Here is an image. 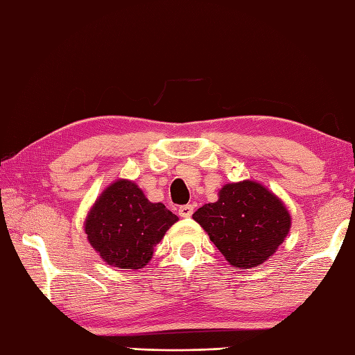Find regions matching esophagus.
Listing matches in <instances>:
<instances>
[{
  "instance_id": "esophagus-1",
  "label": "esophagus",
  "mask_w": 355,
  "mask_h": 355,
  "mask_svg": "<svg viewBox=\"0 0 355 355\" xmlns=\"http://www.w3.org/2000/svg\"><path fill=\"white\" fill-rule=\"evenodd\" d=\"M178 211H179V216H182V218H190V216L193 215V205H190V204H187V205H180Z\"/></svg>"
}]
</instances>
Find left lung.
<instances>
[{"instance_id": "obj_1", "label": "left lung", "mask_w": 355, "mask_h": 355, "mask_svg": "<svg viewBox=\"0 0 355 355\" xmlns=\"http://www.w3.org/2000/svg\"><path fill=\"white\" fill-rule=\"evenodd\" d=\"M193 219L239 269L264 263L291 229V215L283 200L255 180L225 184L216 202L200 207Z\"/></svg>"}]
</instances>
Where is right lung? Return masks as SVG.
Returning <instances> with one entry per match:
<instances>
[{
    "instance_id": "1",
    "label": "right lung",
    "mask_w": 355,
    "mask_h": 355,
    "mask_svg": "<svg viewBox=\"0 0 355 355\" xmlns=\"http://www.w3.org/2000/svg\"><path fill=\"white\" fill-rule=\"evenodd\" d=\"M176 220L175 213L150 202L135 182L119 179L91 207L85 232L106 264L140 269Z\"/></svg>"
}]
</instances>
